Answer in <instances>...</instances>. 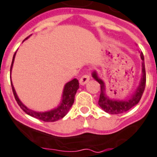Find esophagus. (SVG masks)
Instances as JSON below:
<instances>
[{
  "label": "esophagus",
  "mask_w": 157,
  "mask_h": 157,
  "mask_svg": "<svg viewBox=\"0 0 157 157\" xmlns=\"http://www.w3.org/2000/svg\"><path fill=\"white\" fill-rule=\"evenodd\" d=\"M89 80H90V76L88 75H82L80 78L79 83L81 85H85Z\"/></svg>",
  "instance_id": "esophagus-1"
}]
</instances>
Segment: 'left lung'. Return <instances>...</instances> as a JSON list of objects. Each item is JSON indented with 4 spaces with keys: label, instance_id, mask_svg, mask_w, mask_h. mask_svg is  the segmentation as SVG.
Instances as JSON below:
<instances>
[{
    "label": "left lung",
    "instance_id": "left-lung-1",
    "mask_svg": "<svg viewBox=\"0 0 157 157\" xmlns=\"http://www.w3.org/2000/svg\"><path fill=\"white\" fill-rule=\"evenodd\" d=\"M140 53V58L142 59V77L140 82L139 86L137 87L134 94L132 95L129 99L126 100H115L111 99L107 96L105 92V85L102 79H100L97 75L96 71H94L92 73V77L100 84V96L99 99V107L104 111L112 115H117V114L124 113L125 111H128L132 107L139 103L141 97L143 95V93L145 89L146 85V72L145 66H144V58L142 52Z\"/></svg>",
    "mask_w": 157,
    "mask_h": 157
}]
</instances>
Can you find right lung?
Here are the masks:
<instances>
[{"label": "right lung", "mask_w": 157, "mask_h": 157, "mask_svg": "<svg viewBox=\"0 0 157 157\" xmlns=\"http://www.w3.org/2000/svg\"><path fill=\"white\" fill-rule=\"evenodd\" d=\"M29 37H27L25 39H27ZM15 55H16V52L14 54L13 58L11 67H10V71H12V67H13V64ZM11 86L14 98L16 99L17 103H18V105L20 106L21 108L25 113L29 115L30 116H33V117L36 118L37 120H42V121H45V122H54V121H57V120H60V119L64 117L67 114V112L69 111L70 108L73 105L74 101H75V94L77 92L78 89L79 87V83H78V81L77 78H74L71 81L68 82L64 86V90H63V100L61 102L60 105L57 108H54V109L51 110L50 111H46V112H37V111H33L32 110H29V108H27L21 102L20 99H18L16 91H15V89L13 87V85L12 83V81Z\"/></svg>", "instance_id": "add662e5"}]
</instances>
